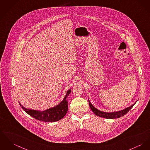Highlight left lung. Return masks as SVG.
Returning a JSON list of instances; mask_svg holds the SVG:
<instances>
[{
	"label": "left lung",
	"mask_w": 150,
	"mask_h": 150,
	"mask_svg": "<svg viewBox=\"0 0 150 150\" xmlns=\"http://www.w3.org/2000/svg\"><path fill=\"white\" fill-rule=\"evenodd\" d=\"M89 106H90V109L92 110V111L97 116H99L100 117H102L104 118H106V119H115V118H120L122 116H123L124 115H125L126 113H127L130 109L134 106V105H135L133 104L132 105H131L130 107L127 108L125 109L119 111H116V112H103L101 111L100 110L97 109L96 108H95L92 104L90 103L89 100Z\"/></svg>",
	"instance_id": "8db88e82"
}]
</instances>
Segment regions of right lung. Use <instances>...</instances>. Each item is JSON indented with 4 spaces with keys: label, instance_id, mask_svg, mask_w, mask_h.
I'll return each mask as SVG.
<instances>
[{
    "label": "right lung",
    "instance_id": "right-lung-1",
    "mask_svg": "<svg viewBox=\"0 0 150 150\" xmlns=\"http://www.w3.org/2000/svg\"><path fill=\"white\" fill-rule=\"evenodd\" d=\"M70 91L71 90H69L67 91L64 99L60 104L55 107L43 111L25 109L20 104V103H19V105L21 108L28 114L36 120L48 122L58 121L63 118L68 111V101L66 98L70 94Z\"/></svg>",
    "mask_w": 150,
    "mask_h": 150
}]
</instances>
